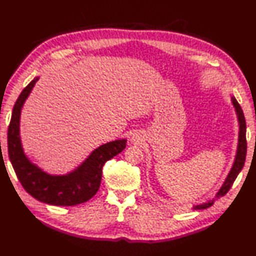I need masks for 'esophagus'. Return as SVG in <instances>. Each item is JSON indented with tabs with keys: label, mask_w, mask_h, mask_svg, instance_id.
Returning <instances> with one entry per match:
<instances>
[{
	"label": "esophagus",
	"mask_w": 256,
	"mask_h": 256,
	"mask_svg": "<svg viewBox=\"0 0 256 256\" xmlns=\"http://www.w3.org/2000/svg\"><path fill=\"white\" fill-rule=\"evenodd\" d=\"M132 142H139L140 138H139V136H132Z\"/></svg>",
	"instance_id": "1"
}]
</instances>
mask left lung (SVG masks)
<instances>
[{"label": "left lung", "mask_w": 256, "mask_h": 256, "mask_svg": "<svg viewBox=\"0 0 256 256\" xmlns=\"http://www.w3.org/2000/svg\"><path fill=\"white\" fill-rule=\"evenodd\" d=\"M232 103L234 108L236 118H238V122H239V136H238V146H236V158L234 165L230 170L228 176L226 178L225 182H224L222 188L218 190L216 193L215 198H220L226 194V193L232 188V186L236 178L238 177L239 172L242 170L243 166H244V162H246V118L244 115H243L242 108L239 105L238 101H236L234 96H232ZM215 198L213 200H210L205 203L202 204H198V205H193V210H205L212 205L214 204Z\"/></svg>", "instance_id": "8db88e82"}]
</instances>
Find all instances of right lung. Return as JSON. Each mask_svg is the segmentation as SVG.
<instances>
[{"label":"right lung","mask_w":256,"mask_h":256,"mask_svg":"<svg viewBox=\"0 0 256 256\" xmlns=\"http://www.w3.org/2000/svg\"><path fill=\"white\" fill-rule=\"evenodd\" d=\"M39 77H36L18 96L8 132V156L24 189L36 200L58 206H74L84 203L98 192L102 168L126 148V139L108 142L98 146L76 170L66 175H50L24 154L20 134L22 108Z\"/></svg>","instance_id":"obj_1"}]
</instances>
